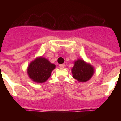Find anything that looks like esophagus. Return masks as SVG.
<instances>
[{"mask_svg":"<svg viewBox=\"0 0 121 121\" xmlns=\"http://www.w3.org/2000/svg\"><path fill=\"white\" fill-rule=\"evenodd\" d=\"M59 67L60 68H64L65 67V65L64 64H61L59 65Z\"/></svg>","mask_w":121,"mask_h":121,"instance_id":"1","label":"esophagus"}]
</instances>
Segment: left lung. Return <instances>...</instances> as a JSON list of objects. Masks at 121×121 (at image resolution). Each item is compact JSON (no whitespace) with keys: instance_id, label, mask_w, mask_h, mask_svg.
Returning a JSON list of instances; mask_svg holds the SVG:
<instances>
[{"instance_id":"obj_1","label":"left lung","mask_w":121,"mask_h":121,"mask_svg":"<svg viewBox=\"0 0 121 121\" xmlns=\"http://www.w3.org/2000/svg\"><path fill=\"white\" fill-rule=\"evenodd\" d=\"M73 77L79 82H86L94 74V68L82 60H78L72 69Z\"/></svg>"}]
</instances>
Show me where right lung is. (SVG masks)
Instances as JSON below:
<instances>
[{"label": "right lung", "instance_id": "right-lung-1", "mask_svg": "<svg viewBox=\"0 0 121 121\" xmlns=\"http://www.w3.org/2000/svg\"><path fill=\"white\" fill-rule=\"evenodd\" d=\"M55 68L44 58H38L32 61L27 68V73L31 80L37 83L45 82L51 76V73Z\"/></svg>", "mask_w": 121, "mask_h": 121}]
</instances>
